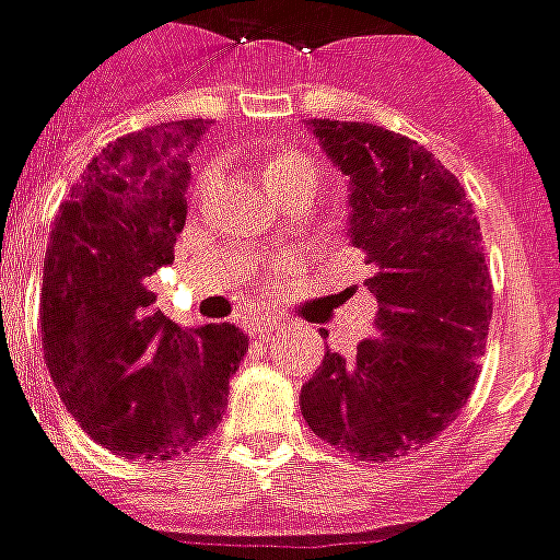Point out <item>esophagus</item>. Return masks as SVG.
Wrapping results in <instances>:
<instances>
[{"mask_svg": "<svg viewBox=\"0 0 560 560\" xmlns=\"http://www.w3.org/2000/svg\"><path fill=\"white\" fill-rule=\"evenodd\" d=\"M277 329H280V324L271 318L245 320V332H248V336H254V339H266V336H271V332H277Z\"/></svg>", "mask_w": 560, "mask_h": 560, "instance_id": "34e87169", "label": "esophagus"}]
</instances>
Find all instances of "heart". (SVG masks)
Segmentation results:
<instances>
[{
    "label": "heart",
    "mask_w": 560,
    "mask_h": 560,
    "mask_svg": "<svg viewBox=\"0 0 560 560\" xmlns=\"http://www.w3.org/2000/svg\"><path fill=\"white\" fill-rule=\"evenodd\" d=\"M262 175H266L268 186H271L275 192H280L285 184H294V180H312V184H315L318 172L312 166V160L303 158V154H275V158L266 163V168H262ZM215 180H219V172H215V168H203L201 177H198V186H195V192H207Z\"/></svg>",
    "instance_id": "heart-1"
}]
</instances>
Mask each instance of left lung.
<instances>
[{"instance_id":"left-lung-1","label":"left lung","mask_w":560,"mask_h":560,"mask_svg":"<svg viewBox=\"0 0 560 560\" xmlns=\"http://www.w3.org/2000/svg\"><path fill=\"white\" fill-rule=\"evenodd\" d=\"M348 177L345 236L365 250L374 336L336 350L301 388L303 420L368 462L406 456L446 429L474 392L491 324L482 231L465 186L432 151L368 122L306 119Z\"/></svg>"}]
</instances>
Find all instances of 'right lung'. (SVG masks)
<instances>
[{
    "label": "right lung",
    "instance_id": "1",
    "mask_svg": "<svg viewBox=\"0 0 560 560\" xmlns=\"http://www.w3.org/2000/svg\"><path fill=\"white\" fill-rule=\"evenodd\" d=\"M203 125H151L110 142L69 189L49 233L46 365L86 435L125 458H175L210 435L248 353L240 327H177L149 289L175 259Z\"/></svg>",
    "mask_w": 560,
    "mask_h": 560
}]
</instances>
